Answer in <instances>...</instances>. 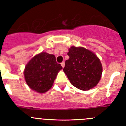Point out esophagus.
<instances>
[{"instance_id": "esophagus-1", "label": "esophagus", "mask_w": 126, "mask_h": 126, "mask_svg": "<svg viewBox=\"0 0 126 126\" xmlns=\"http://www.w3.org/2000/svg\"><path fill=\"white\" fill-rule=\"evenodd\" d=\"M61 65H62V67L64 68V66H65V62H62V63H61Z\"/></svg>"}]
</instances>
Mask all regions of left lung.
<instances>
[{
	"label": "left lung",
	"instance_id": "1",
	"mask_svg": "<svg viewBox=\"0 0 126 126\" xmlns=\"http://www.w3.org/2000/svg\"><path fill=\"white\" fill-rule=\"evenodd\" d=\"M63 71L71 83L79 90L86 91L98 83L102 74V65L97 56L84 47H71Z\"/></svg>",
	"mask_w": 126,
	"mask_h": 126
}]
</instances>
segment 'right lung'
<instances>
[{
  "instance_id": "1",
  "label": "right lung",
  "mask_w": 126,
  "mask_h": 126,
  "mask_svg": "<svg viewBox=\"0 0 126 126\" xmlns=\"http://www.w3.org/2000/svg\"><path fill=\"white\" fill-rule=\"evenodd\" d=\"M62 69L54 55L42 52L33 57L24 71L29 87L38 93H45L52 88L58 73Z\"/></svg>"
}]
</instances>
